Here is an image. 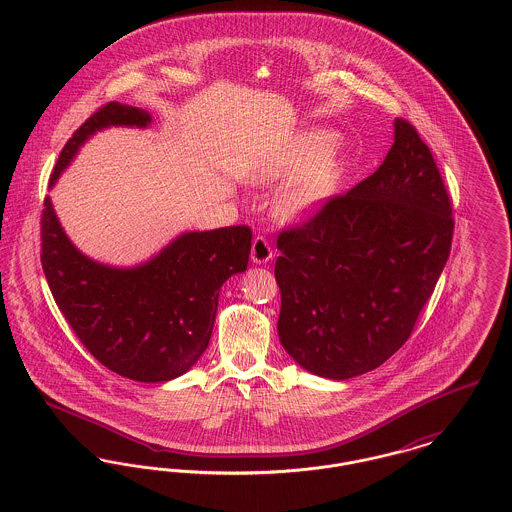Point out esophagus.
I'll list each match as a JSON object with an SVG mask.
<instances>
[{"instance_id":"1","label":"esophagus","mask_w":512,"mask_h":512,"mask_svg":"<svg viewBox=\"0 0 512 512\" xmlns=\"http://www.w3.org/2000/svg\"><path fill=\"white\" fill-rule=\"evenodd\" d=\"M251 259H253V263H257V265L267 263L268 259H272V247L268 244V240L265 236H261V234L255 236L253 245H251Z\"/></svg>"}]
</instances>
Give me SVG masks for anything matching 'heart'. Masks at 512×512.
<instances>
[{"mask_svg": "<svg viewBox=\"0 0 512 512\" xmlns=\"http://www.w3.org/2000/svg\"><path fill=\"white\" fill-rule=\"evenodd\" d=\"M332 136L326 132H307L299 136L286 151L282 171H295L311 163L297 182L278 203V211L284 217H297L307 213L317 201L330 192L336 176V165L330 153Z\"/></svg>", "mask_w": 512, "mask_h": 512, "instance_id": "obj_1", "label": "heart"}]
</instances>
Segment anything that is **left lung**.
Here are the masks:
<instances>
[{
  "label": "left lung",
  "instance_id": "obj_1",
  "mask_svg": "<svg viewBox=\"0 0 512 512\" xmlns=\"http://www.w3.org/2000/svg\"><path fill=\"white\" fill-rule=\"evenodd\" d=\"M453 230V203L430 147L397 119L378 171L278 234L284 349L332 380L386 363L432 297Z\"/></svg>",
  "mask_w": 512,
  "mask_h": 512
}]
</instances>
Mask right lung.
Wrapping results in <instances>:
<instances>
[{"mask_svg":"<svg viewBox=\"0 0 512 512\" xmlns=\"http://www.w3.org/2000/svg\"><path fill=\"white\" fill-rule=\"evenodd\" d=\"M149 121L144 109L105 103L74 130L49 184L96 130ZM40 232L49 290L76 338L101 365L136 382H167L195 365L211 340L220 286L247 268L253 238L245 224L190 232L144 267L121 270L90 261L69 242L49 197Z\"/></svg>","mask_w":512,"mask_h":512,"instance_id":"obj_1","label":"right lung"}]
</instances>
